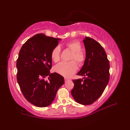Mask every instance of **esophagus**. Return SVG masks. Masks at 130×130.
I'll return each mask as SVG.
<instances>
[{
	"instance_id": "34e87169",
	"label": "esophagus",
	"mask_w": 130,
	"mask_h": 130,
	"mask_svg": "<svg viewBox=\"0 0 130 130\" xmlns=\"http://www.w3.org/2000/svg\"><path fill=\"white\" fill-rule=\"evenodd\" d=\"M64 80H65V81L66 82V81H67V80H69V79H68V78H66V77H65V78H64Z\"/></svg>"
}]
</instances>
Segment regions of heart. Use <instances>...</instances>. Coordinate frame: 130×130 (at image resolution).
Here are the masks:
<instances>
[{
    "instance_id": "heart-1",
    "label": "heart",
    "mask_w": 130,
    "mask_h": 130,
    "mask_svg": "<svg viewBox=\"0 0 130 130\" xmlns=\"http://www.w3.org/2000/svg\"><path fill=\"white\" fill-rule=\"evenodd\" d=\"M67 47L73 52L70 58L71 61L62 62L54 67L55 72L66 77L70 76L75 73L77 69V64L82 65L85 61V56L83 52L81 51L82 45L77 41H72L66 44ZM61 50L59 46H56L52 50L51 53V57L54 62H59L60 60Z\"/></svg>"
}]
</instances>
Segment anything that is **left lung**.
<instances>
[{
	"label": "left lung",
	"mask_w": 130,
	"mask_h": 130,
	"mask_svg": "<svg viewBox=\"0 0 130 130\" xmlns=\"http://www.w3.org/2000/svg\"><path fill=\"white\" fill-rule=\"evenodd\" d=\"M86 55L84 65L77 74L87 76L74 80L71 95L78 103H93L103 93L109 80V62L103 47L88 37L83 40Z\"/></svg>",
	"instance_id": "1"
}]
</instances>
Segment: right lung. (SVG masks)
<instances>
[{
	"label": "right lung",
	"mask_w": 130,
	"mask_h": 130,
	"mask_svg": "<svg viewBox=\"0 0 130 130\" xmlns=\"http://www.w3.org/2000/svg\"><path fill=\"white\" fill-rule=\"evenodd\" d=\"M61 39L35 35L24 43L17 60V79L21 92L29 103L38 107L50 105L58 89L64 83L63 77L50 73L51 53ZM48 76L49 80L45 78Z\"/></svg>",
	"instance_id": "obj_1"
}]
</instances>
